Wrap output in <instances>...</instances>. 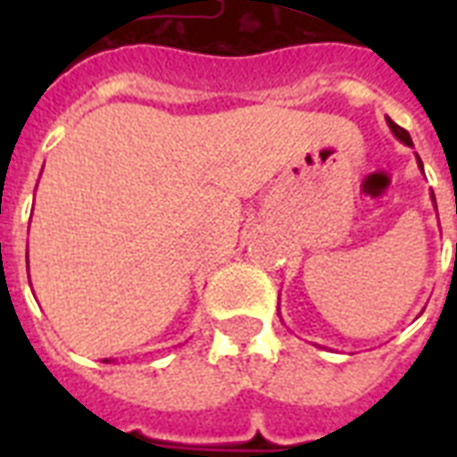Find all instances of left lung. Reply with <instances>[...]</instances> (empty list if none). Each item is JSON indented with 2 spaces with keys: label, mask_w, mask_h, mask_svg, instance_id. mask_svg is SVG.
Masks as SVG:
<instances>
[{
  "label": "left lung",
  "mask_w": 457,
  "mask_h": 457,
  "mask_svg": "<svg viewBox=\"0 0 457 457\" xmlns=\"http://www.w3.org/2000/svg\"><path fill=\"white\" fill-rule=\"evenodd\" d=\"M386 120H389V128H391V132H394V135H396L398 139H401V142H405V145L408 146H412V142H411V135H408V132L403 130V128H401V125H396L394 123V120H391V118H386ZM422 165V163H420ZM455 258H457V244H455Z\"/></svg>",
  "instance_id": "8db88e82"
}]
</instances>
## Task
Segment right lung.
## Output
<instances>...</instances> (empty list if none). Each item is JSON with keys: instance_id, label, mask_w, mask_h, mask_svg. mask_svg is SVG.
I'll return each mask as SVG.
<instances>
[{"instance_id": "obj_1", "label": "right lung", "mask_w": 457, "mask_h": 457, "mask_svg": "<svg viewBox=\"0 0 457 457\" xmlns=\"http://www.w3.org/2000/svg\"><path fill=\"white\" fill-rule=\"evenodd\" d=\"M106 362H109V358H106Z\"/></svg>"}]
</instances>
